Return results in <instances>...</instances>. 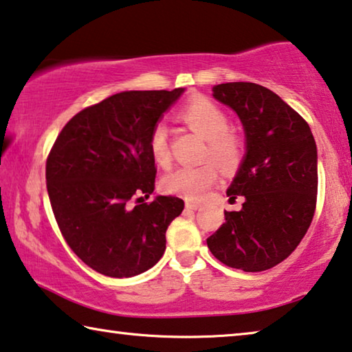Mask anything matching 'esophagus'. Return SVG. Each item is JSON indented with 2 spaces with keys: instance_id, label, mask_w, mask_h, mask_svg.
Wrapping results in <instances>:
<instances>
[{
  "instance_id": "34e87169",
  "label": "esophagus",
  "mask_w": 352,
  "mask_h": 352,
  "mask_svg": "<svg viewBox=\"0 0 352 352\" xmlns=\"http://www.w3.org/2000/svg\"><path fill=\"white\" fill-rule=\"evenodd\" d=\"M185 207H186L188 210H197V208H201V204H199V202H192V201H186V202H185Z\"/></svg>"
}]
</instances>
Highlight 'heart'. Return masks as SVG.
<instances>
[{
    "label": "heart",
    "mask_w": 352,
    "mask_h": 352,
    "mask_svg": "<svg viewBox=\"0 0 352 352\" xmlns=\"http://www.w3.org/2000/svg\"><path fill=\"white\" fill-rule=\"evenodd\" d=\"M180 117L191 129L208 140L206 156L223 170H234L243 156V142L229 129V115L217 102L206 98L192 99L182 109ZM150 153L160 166L170 164L169 134L164 124H156L148 138ZM218 180V170L212 162L178 167L167 174L162 186L167 192L180 194L188 201H201Z\"/></svg>",
    "instance_id": "heart-1"
}]
</instances>
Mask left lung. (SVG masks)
<instances>
[{"mask_svg": "<svg viewBox=\"0 0 352 352\" xmlns=\"http://www.w3.org/2000/svg\"><path fill=\"white\" fill-rule=\"evenodd\" d=\"M234 109L246 135V156L228 196L243 197L239 212L207 239L212 254L243 272L285 261L305 237L316 210L318 150L308 123L269 88L229 82L213 88Z\"/></svg>", "mask_w": 352, "mask_h": 352, "instance_id": "8db88e82", "label": "left lung"}]
</instances>
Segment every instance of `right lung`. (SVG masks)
Wrapping results in <instances>:
<instances>
[{"label": "right lung", "mask_w": 352, "mask_h": 352, "mask_svg": "<svg viewBox=\"0 0 352 352\" xmlns=\"http://www.w3.org/2000/svg\"><path fill=\"white\" fill-rule=\"evenodd\" d=\"M183 88L123 91L80 110L45 162L56 224L69 248L98 274L128 278L158 262L166 230L185 202L158 196L148 138Z\"/></svg>", "instance_id": "obj_1"}]
</instances>
